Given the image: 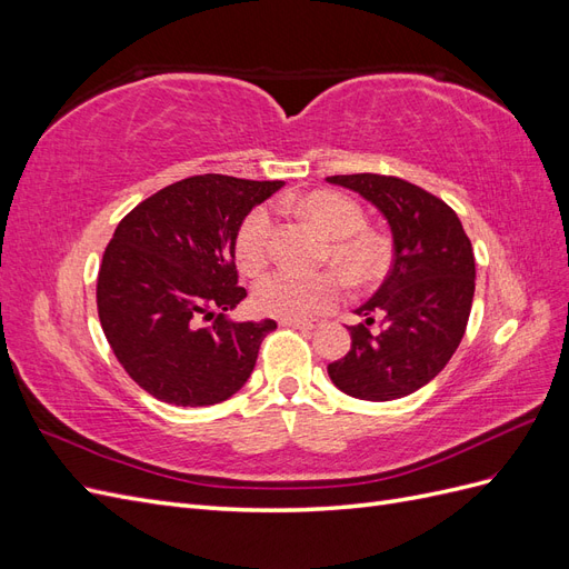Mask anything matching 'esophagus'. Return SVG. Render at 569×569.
Instances as JSON below:
<instances>
[{"mask_svg": "<svg viewBox=\"0 0 569 569\" xmlns=\"http://www.w3.org/2000/svg\"><path fill=\"white\" fill-rule=\"evenodd\" d=\"M284 327H295V330H303V332H313L320 330L322 322L320 320H282Z\"/></svg>", "mask_w": 569, "mask_h": 569, "instance_id": "1", "label": "esophagus"}]
</instances>
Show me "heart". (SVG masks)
<instances>
[{"label":"heart","mask_w":569,"mask_h":569,"mask_svg":"<svg viewBox=\"0 0 569 569\" xmlns=\"http://www.w3.org/2000/svg\"><path fill=\"white\" fill-rule=\"evenodd\" d=\"M299 211L311 218L330 237L325 258L332 261L349 280L370 282L380 278L389 263V251L380 234L366 230V213L360 206L337 192L306 194L297 201ZM272 213L266 206H256L234 234L237 263L247 274L261 270L270 256ZM343 284L335 272L299 274L274 270L253 287V306L258 313L280 320H311L341 299Z\"/></svg>","instance_id":"b5f03b06"}]
</instances>
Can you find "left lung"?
<instances>
[{
	"label": "left lung",
	"mask_w": 569,
	"mask_h": 569,
	"mask_svg": "<svg viewBox=\"0 0 569 569\" xmlns=\"http://www.w3.org/2000/svg\"><path fill=\"white\" fill-rule=\"evenodd\" d=\"M327 180L372 201L393 234L387 280L356 311L363 322L349 327L351 349L327 372L353 399H401L435 380L465 335L475 297L472 242L449 203L408 180L377 173Z\"/></svg>",
	"instance_id": "left-lung-1"
}]
</instances>
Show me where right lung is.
<instances>
[{
  "mask_svg": "<svg viewBox=\"0 0 569 569\" xmlns=\"http://www.w3.org/2000/svg\"><path fill=\"white\" fill-rule=\"evenodd\" d=\"M282 182L192 176L118 222L97 278V311L118 363L153 399L213 406L244 387L278 322H232L234 234Z\"/></svg>",
  "mask_w": 569,
  "mask_h": 569,
  "instance_id": "add662e5",
  "label": "right lung"
}]
</instances>
